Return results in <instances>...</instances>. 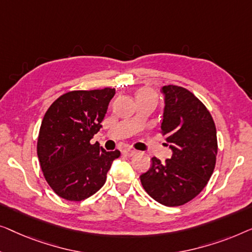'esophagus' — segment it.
<instances>
[{"mask_svg": "<svg viewBox=\"0 0 252 252\" xmlns=\"http://www.w3.org/2000/svg\"><path fill=\"white\" fill-rule=\"evenodd\" d=\"M136 153H137V151L131 150V148H126V150L122 151V154L126 155V157H132V155H134Z\"/></svg>", "mask_w": 252, "mask_h": 252, "instance_id": "esophagus-1", "label": "esophagus"}]
</instances>
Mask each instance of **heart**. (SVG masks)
Returning <instances> with one entry per match:
<instances>
[{
    "mask_svg": "<svg viewBox=\"0 0 252 252\" xmlns=\"http://www.w3.org/2000/svg\"><path fill=\"white\" fill-rule=\"evenodd\" d=\"M147 94H151V95H155V94L153 91H151V90H148V89H144V90H141L139 94H138V95H147Z\"/></svg>",
    "mask_w": 252,
    "mask_h": 252,
    "instance_id": "obj_1",
    "label": "heart"
}]
</instances>
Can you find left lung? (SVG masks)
<instances>
[{"label": "left lung", "mask_w": 252, "mask_h": 252, "mask_svg": "<svg viewBox=\"0 0 252 252\" xmlns=\"http://www.w3.org/2000/svg\"><path fill=\"white\" fill-rule=\"evenodd\" d=\"M164 112L161 133L172 150L165 162L152 158L140 176L148 195L166 207L193 200L207 186L218 152L214 119L200 99L185 88L164 86Z\"/></svg>", "instance_id": "1"}]
</instances>
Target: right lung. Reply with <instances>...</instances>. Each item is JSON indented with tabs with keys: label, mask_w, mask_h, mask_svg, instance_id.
I'll return each instance as SVG.
<instances>
[{
	"label": "right lung",
	"mask_w": 252,
	"mask_h": 252,
	"mask_svg": "<svg viewBox=\"0 0 252 252\" xmlns=\"http://www.w3.org/2000/svg\"><path fill=\"white\" fill-rule=\"evenodd\" d=\"M114 94V88L69 91L52 102L42 120L38 161L49 186L67 201H82L98 192L112 162L121 155L90 143Z\"/></svg>",
	"instance_id": "obj_1"
}]
</instances>
